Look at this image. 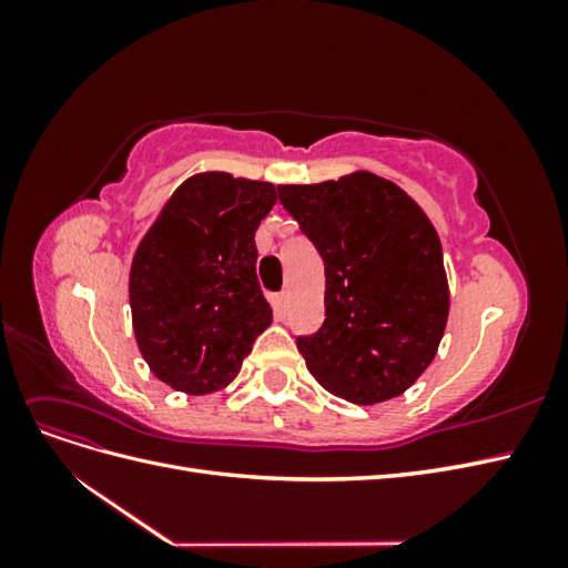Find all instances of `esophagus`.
I'll use <instances>...</instances> for the list:
<instances>
[{
    "label": "esophagus",
    "instance_id": "1",
    "mask_svg": "<svg viewBox=\"0 0 568 568\" xmlns=\"http://www.w3.org/2000/svg\"><path fill=\"white\" fill-rule=\"evenodd\" d=\"M286 305H288V291H280L277 296H274V307H277V313H286Z\"/></svg>",
    "mask_w": 568,
    "mask_h": 568
}]
</instances>
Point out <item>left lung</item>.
Segmentation results:
<instances>
[{"label":"left lung","mask_w":568,"mask_h":568,"mask_svg":"<svg viewBox=\"0 0 568 568\" xmlns=\"http://www.w3.org/2000/svg\"><path fill=\"white\" fill-rule=\"evenodd\" d=\"M324 261V322L298 336L311 374L355 405L395 398L432 365L448 322L440 239L400 186L372 173L280 184Z\"/></svg>","instance_id":"8db88e82"}]
</instances>
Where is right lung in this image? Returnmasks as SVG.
Returning <instances> with one entry per match:
<instances>
[{
  "label": "right lung",
  "instance_id": "right-lung-1",
  "mask_svg": "<svg viewBox=\"0 0 568 568\" xmlns=\"http://www.w3.org/2000/svg\"><path fill=\"white\" fill-rule=\"evenodd\" d=\"M270 182L201 173L180 184L130 270L132 326L161 382L192 395L225 388L272 322L257 284L255 230Z\"/></svg>",
  "mask_w": 568,
  "mask_h": 568
}]
</instances>
